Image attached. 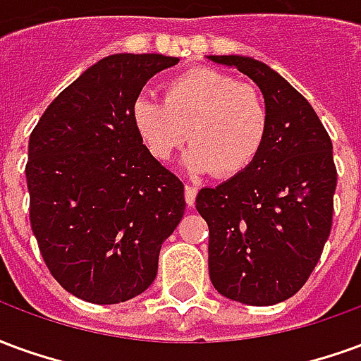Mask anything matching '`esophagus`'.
<instances>
[{
	"mask_svg": "<svg viewBox=\"0 0 361 361\" xmlns=\"http://www.w3.org/2000/svg\"><path fill=\"white\" fill-rule=\"evenodd\" d=\"M195 197L197 188H193V185H185V203H188V207H193V204H195Z\"/></svg>",
	"mask_w": 361,
	"mask_h": 361,
	"instance_id": "1",
	"label": "esophagus"
}]
</instances>
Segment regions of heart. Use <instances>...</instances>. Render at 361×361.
Here are the masks:
<instances>
[{"label":"heart","mask_w":361,"mask_h":361,"mask_svg":"<svg viewBox=\"0 0 361 361\" xmlns=\"http://www.w3.org/2000/svg\"><path fill=\"white\" fill-rule=\"evenodd\" d=\"M131 121L158 160H170L189 135L193 145L181 158L183 170L235 176L263 149L269 110L255 87L219 69L197 67L166 82L164 100L139 96Z\"/></svg>","instance_id":"1"}]
</instances>
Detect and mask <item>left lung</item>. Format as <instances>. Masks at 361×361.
Returning <instances> with one entry per match:
<instances>
[{
  "label": "left lung",
  "instance_id": "1",
  "mask_svg": "<svg viewBox=\"0 0 361 361\" xmlns=\"http://www.w3.org/2000/svg\"><path fill=\"white\" fill-rule=\"evenodd\" d=\"M255 82L269 110L255 162L203 188L197 211L209 224V274L228 300L274 305L300 290L333 224V142L311 104L274 69L245 56H207Z\"/></svg>",
  "mask_w": 361,
  "mask_h": 361
}]
</instances>
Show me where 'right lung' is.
Wrapping results in <instances>:
<instances>
[{
    "label": "right lung",
    "instance_id": "right-lung-1",
    "mask_svg": "<svg viewBox=\"0 0 361 361\" xmlns=\"http://www.w3.org/2000/svg\"><path fill=\"white\" fill-rule=\"evenodd\" d=\"M178 61L162 54L100 59L59 92L30 133V226L51 276L85 302L142 294L183 216V183L131 121L147 81Z\"/></svg>",
    "mask_w": 361,
    "mask_h": 361
}]
</instances>
